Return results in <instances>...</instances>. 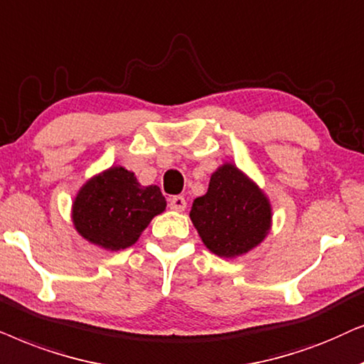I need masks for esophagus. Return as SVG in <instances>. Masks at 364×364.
I'll use <instances>...</instances> for the list:
<instances>
[{
  "mask_svg": "<svg viewBox=\"0 0 364 364\" xmlns=\"http://www.w3.org/2000/svg\"><path fill=\"white\" fill-rule=\"evenodd\" d=\"M169 208H171V210H174V211H185V208H186L185 196L178 195V196L169 198Z\"/></svg>",
  "mask_w": 364,
  "mask_h": 364,
  "instance_id": "1",
  "label": "esophagus"
}]
</instances>
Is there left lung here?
<instances>
[{
	"mask_svg": "<svg viewBox=\"0 0 364 364\" xmlns=\"http://www.w3.org/2000/svg\"><path fill=\"white\" fill-rule=\"evenodd\" d=\"M190 216L206 248L223 258L259 245L271 223L268 200L232 164L213 173L208 193L196 198Z\"/></svg>",
	"mask_w": 364,
	"mask_h": 364,
	"instance_id": "1",
	"label": "left lung"
}]
</instances>
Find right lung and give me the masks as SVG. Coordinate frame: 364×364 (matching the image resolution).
I'll return each mask as SVG.
<instances>
[{"label":"right lung","instance_id":"obj_1","mask_svg":"<svg viewBox=\"0 0 364 364\" xmlns=\"http://www.w3.org/2000/svg\"><path fill=\"white\" fill-rule=\"evenodd\" d=\"M166 208L158 186L144 188L124 168H109L77 193L73 221L77 232L105 250H124L136 243L149 221Z\"/></svg>","mask_w":364,"mask_h":364}]
</instances>
